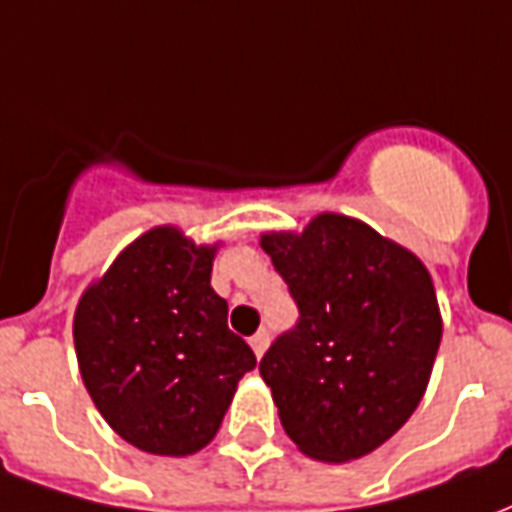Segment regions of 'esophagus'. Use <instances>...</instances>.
Returning <instances> with one entry per match:
<instances>
[{"label":"esophagus","mask_w":512,"mask_h":512,"mask_svg":"<svg viewBox=\"0 0 512 512\" xmlns=\"http://www.w3.org/2000/svg\"><path fill=\"white\" fill-rule=\"evenodd\" d=\"M249 345H252V351H255L257 359L266 354V348H268V332H266V329H260L257 334H252V337H249Z\"/></svg>","instance_id":"obj_1"}]
</instances>
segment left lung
Segmentation results:
<instances>
[{"instance_id":"obj_1","label":"left lung","mask_w":512,"mask_h":512,"mask_svg":"<svg viewBox=\"0 0 512 512\" xmlns=\"http://www.w3.org/2000/svg\"><path fill=\"white\" fill-rule=\"evenodd\" d=\"M260 244L299 307L296 326L260 359L282 428L310 458H362L395 436L425 395L441 343L428 268L337 213Z\"/></svg>"}]
</instances>
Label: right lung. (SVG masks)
Here are the masks:
<instances>
[{"mask_svg":"<svg viewBox=\"0 0 512 512\" xmlns=\"http://www.w3.org/2000/svg\"><path fill=\"white\" fill-rule=\"evenodd\" d=\"M211 266V246L156 227L76 307L73 343L87 392L115 433L153 455L202 450L257 365L227 326Z\"/></svg>","mask_w":512,"mask_h":512,"instance_id":"right-lung-1","label":"right lung"}]
</instances>
